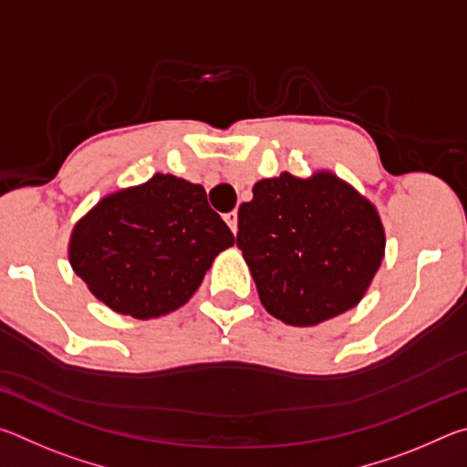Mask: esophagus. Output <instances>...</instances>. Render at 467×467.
I'll return each instance as SVG.
<instances>
[{
    "label": "esophagus",
    "mask_w": 467,
    "mask_h": 467,
    "mask_svg": "<svg viewBox=\"0 0 467 467\" xmlns=\"http://www.w3.org/2000/svg\"><path fill=\"white\" fill-rule=\"evenodd\" d=\"M224 220H226V224L231 226V231L236 233V228H239V226H236V224H239V214H236V212L233 210V212H228V214H224Z\"/></svg>",
    "instance_id": "obj_1"
}]
</instances>
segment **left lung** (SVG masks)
<instances>
[{"label": "left lung", "mask_w": 467, "mask_h": 467, "mask_svg": "<svg viewBox=\"0 0 467 467\" xmlns=\"http://www.w3.org/2000/svg\"><path fill=\"white\" fill-rule=\"evenodd\" d=\"M243 251L265 311L309 327L360 303L385 255V231L367 197L329 171L262 179L241 203Z\"/></svg>", "instance_id": "1"}]
</instances>
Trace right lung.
<instances>
[{"label":"right lung","instance_id":"add662e5","mask_svg":"<svg viewBox=\"0 0 467 467\" xmlns=\"http://www.w3.org/2000/svg\"><path fill=\"white\" fill-rule=\"evenodd\" d=\"M233 243L202 185L156 172L146 183L102 197L78 220L67 255L109 309L152 319L185 305Z\"/></svg>","mask_w":467,"mask_h":467}]
</instances>
